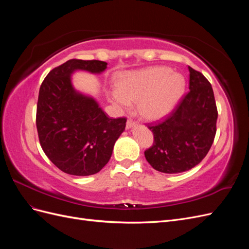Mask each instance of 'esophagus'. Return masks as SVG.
<instances>
[{
    "mask_svg": "<svg viewBox=\"0 0 249 249\" xmlns=\"http://www.w3.org/2000/svg\"><path fill=\"white\" fill-rule=\"evenodd\" d=\"M134 124H135V123L133 122L132 119H127V122H126V129H132V127L134 126Z\"/></svg>",
    "mask_w": 249,
    "mask_h": 249,
    "instance_id": "obj_1",
    "label": "esophagus"
}]
</instances>
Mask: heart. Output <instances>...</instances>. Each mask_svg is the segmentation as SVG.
I'll list each match as a JSON object with an SVG mask.
<instances>
[{
	"instance_id": "heart-1",
	"label": "heart",
	"mask_w": 249,
	"mask_h": 249,
	"mask_svg": "<svg viewBox=\"0 0 249 249\" xmlns=\"http://www.w3.org/2000/svg\"><path fill=\"white\" fill-rule=\"evenodd\" d=\"M185 79L172 72L166 66L147 67L144 70L120 74L111 100L117 106L129 108L137 102L139 115L147 122L166 117L183 95Z\"/></svg>"
}]
</instances>
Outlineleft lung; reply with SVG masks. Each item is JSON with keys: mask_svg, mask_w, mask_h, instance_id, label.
<instances>
[{"mask_svg": "<svg viewBox=\"0 0 249 249\" xmlns=\"http://www.w3.org/2000/svg\"><path fill=\"white\" fill-rule=\"evenodd\" d=\"M189 90L163 123L148 126L154 144L144 152L152 167L179 173L199 164L213 144L218 117L212 86L189 66Z\"/></svg>", "mask_w": 249, "mask_h": 249, "instance_id": "left-lung-1", "label": "left lung"}]
</instances>
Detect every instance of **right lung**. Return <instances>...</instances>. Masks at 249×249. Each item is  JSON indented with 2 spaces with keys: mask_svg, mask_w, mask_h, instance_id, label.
<instances>
[{
  "mask_svg": "<svg viewBox=\"0 0 249 249\" xmlns=\"http://www.w3.org/2000/svg\"><path fill=\"white\" fill-rule=\"evenodd\" d=\"M107 62L69 60L52 70L42 82L37 103L36 126L44 154L71 176L95 175L112 156L125 129V118H109L92 95L74 88L72 74H100Z\"/></svg>",
  "mask_w": 249,
  "mask_h": 249,
  "instance_id": "1",
  "label": "right lung"
}]
</instances>
